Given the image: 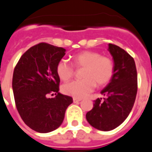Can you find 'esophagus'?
Listing matches in <instances>:
<instances>
[{
    "instance_id": "34e87169",
    "label": "esophagus",
    "mask_w": 152,
    "mask_h": 152,
    "mask_svg": "<svg viewBox=\"0 0 152 152\" xmlns=\"http://www.w3.org/2000/svg\"><path fill=\"white\" fill-rule=\"evenodd\" d=\"M81 101V99H76V98H73V102H75V103H77V102H79Z\"/></svg>"
}]
</instances>
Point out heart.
<instances>
[{"instance_id":"1","label":"heart","mask_w":152,"mask_h":152,"mask_svg":"<svg viewBox=\"0 0 152 152\" xmlns=\"http://www.w3.org/2000/svg\"><path fill=\"white\" fill-rule=\"evenodd\" d=\"M73 64L83 69L84 79L72 80L63 86V92L76 99H82L92 92L94 87L103 86L111 80L114 72L112 60L94 51H82L72 57ZM57 75L62 80H67L74 75V67L66 59H61L56 66Z\"/></svg>"}]
</instances>
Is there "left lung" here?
<instances>
[{"instance_id": "1", "label": "left lung", "mask_w": 152, "mask_h": 152, "mask_svg": "<svg viewBox=\"0 0 152 152\" xmlns=\"http://www.w3.org/2000/svg\"><path fill=\"white\" fill-rule=\"evenodd\" d=\"M114 62V72L101 91L105 98L96 99L86 120L99 130L110 131L121 125L134 107L137 90V76L134 58L121 47L108 45Z\"/></svg>"}]
</instances>
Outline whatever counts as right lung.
Masks as SVG:
<instances>
[{"mask_svg": "<svg viewBox=\"0 0 152 152\" xmlns=\"http://www.w3.org/2000/svg\"><path fill=\"white\" fill-rule=\"evenodd\" d=\"M66 50L40 43L25 52L15 66L12 87L16 107L24 123L38 133H50L62 124L72 98L58 93V63ZM51 92H58L48 98Z\"/></svg>", "mask_w": 152, "mask_h": 152, "instance_id": "1", "label": "right lung"}]
</instances>
